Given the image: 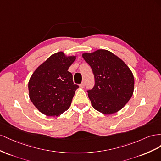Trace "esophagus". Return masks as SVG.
<instances>
[{
  "instance_id": "34e87169",
  "label": "esophagus",
  "mask_w": 161,
  "mask_h": 161,
  "mask_svg": "<svg viewBox=\"0 0 161 161\" xmlns=\"http://www.w3.org/2000/svg\"><path fill=\"white\" fill-rule=\"evenodd\" d=\"M80 88H84V87H85V83H84V82H82L81 84H80Z\"/></svg>"
}]
</instances>
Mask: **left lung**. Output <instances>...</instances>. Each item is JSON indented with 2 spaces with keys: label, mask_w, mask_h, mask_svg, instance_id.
Wrapping results in <instances>:
<instances>
[{
  "label": "left lung",
  "mask_w": 161,
  "mask_h": 161,
  "mask_svg": "<svg viewBox=\"0 0 161 161\" xmlns=\"http://www.w3.org/2000/svg\"><path fill=\"white\" fill-rule=\"evenodd\" d=\"M82 57L94 75V86L87 91L92 107L106 114L119 111L134 92V78L130 68L106 50L84 53Z\"/></svg>",
  "instance_id": "left-lung-1"
}]
</instances>
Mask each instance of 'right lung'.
<instances>
[{
  "label": "right lung",
  "instance_id": "right-lung-1",
  "mask_svg": "<svg viewBox=\"0 0 161 161\" xmlns=\"http://www.w3.org/2000/svg\"><path fill=\"white\" fill-rule=\"evenodd\" d=\"M75 57L55 53L40 65L28 83L30 98L39 111L47 116H58L69 108L79 86L73 81L68 69Z\"/></svg>",
  "mask_w": 161,
  "mask_h": 161
}]
</instances>
